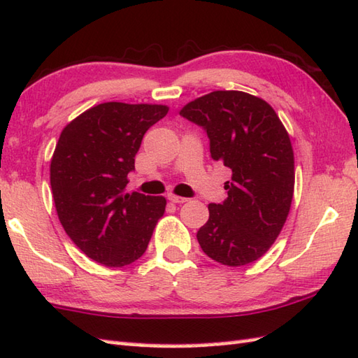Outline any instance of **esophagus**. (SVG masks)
I'll use <instances>...</instances> for the list:
<instances>
[{
  "label": "esophagus",
  "mask_w": 358,
  "mask_h": 358,
  "mask_svg": "<svg viewBox=\"0 0 358 358\" xmlns=\"http://www.w3.org/2000/svg\"><path fill=\"white\" fill-rule=\"evenodd\" d=\"M167 199L172 201V203H186L187 200L189 199H186V197H180V196H175V194H169L167 196Z\"/></svg>",
  "instance_id": "1"
}]
</instances>
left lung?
<instances>
[{"mask_svg":"<svg viewBox=\"0 0 358 358\" xmlns=\"http://www.w3.org/2000/svg\"><path fill=\"white\" fill-rule=\"evenodd\" d=\"M210 139L211 159L231 172L229 197L210 203V219L197 231L208 257L244 266L263 257L288 217L294 192L289 136L264 100L239 90H214L181 109Z\"/></svg>","mask_w":358,"mask_h":358,"instance_id":"left-lung-1","label":"left lung"}]
</instances>
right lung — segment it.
I'll return each mask as SVG.
<instances>
[{"label":"right lung","instance_id":"obj_1","mask_svg":"<svg viewBox=\"0 0 358 358\" xmlns=\"http://www.w3.org/2000/svg\"><path fill=\"white\" fill-rule=\"evenodd\" d=\"M164 105L108 101L62 129L50 166L55 206L64 230L83 253L108 268L144 255L166 199L127 194L128 173L147 129Z\"/></svg>","mask_w":358,"mask_h":358}]
</instances>
